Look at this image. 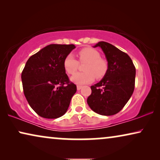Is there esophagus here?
Segmentation results:
<instances>
[{
    "instance_id": "34e87169",
    "label": "esophagus",
    "mask_w": 160,
    "mask_h": 160,
    "mask_svg": "<svg viewBox=\"0 0 160 160\" xmlns=\"http://www.w3.org/2000/svg\"><path fill=\"white\" fill-rule=\"evenodd\" d=\"M82 88V86H80V85H77V90H80V89Z\"/></svg>"
}]
</instances>
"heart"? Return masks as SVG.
<instances>
[{
    "label": "heart",
    "instance_id": "heart-1",
    "mask_svg": "<svg viewBox=\"0 0 160 160\" xmlns=\"http://www.w3.org/2000/svg\"><path fill=\"white\" fill-rule=\"evenodd\" d=\"M79 62L86 63L83 70L84 72L77 73L72 76L71 81L76 84H86L92 82L95 78L100 79L108 71V62L100 58V52L93 48L86 47L78 52ZM64 68L68 74H73L77 71L78 62L73 54H70L64 60Z\"/></svg>",
    "mask_w": 160,
    "mask_h": 160
}]
</instances>
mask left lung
I'll return each instance as SVG.
<instances>
[{
    "mask_svg": "<svg viewBox=\"0 0 160 160\" xmlns=\"http://www.w3.org/2000/svg\"><path fill=\"white\" fill-rule=\"evenodd\" d=\"M102 49L108 62V71L99 82L91 87L87 103L98 114L119 113L132 96L135 88V68L128 54L111 43L100 41L94 47Z\"/></svg>",
    "mask_w": 160,
    "mask_h": 160,
    "instance_id": "1",
    "label": "left lung"
}]
</instances>
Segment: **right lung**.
Wrapping results in <instances>:
<instances>
[{
	"label": "right lung",
	"instance_id": "obj_1",
	"mask_svg": "<svg viewBox=\"0 0 160 160\" xmlns=\"http://www.w3.org/2000/svg\"><path fill=\"white\" fill-rule=\"evenodd\" d=\"M76 47L50 44L28 59L22 73L23 91L40 117L57 119L66 113L76 86L65 73L64 60Z\"/></svg>",
	"mask_w": 160,
	"mask_h": 160
}]
</instances>
